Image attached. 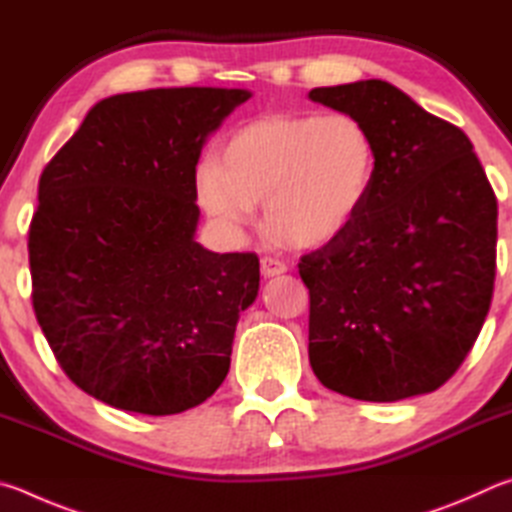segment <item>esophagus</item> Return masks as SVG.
<instances>
[{"label": "esophagus", "mask_w": 512, "mask_h": 512, "mask_svg": "<svg viewBox=\"0 0 512 512\" xmlns=\"http://www.w3.org/2000/svg\"><path fill=\"white\" fill-rule=\"evenodd\" d=\"M261 272H263V276H279L283 272H288V265L279 261V258H274V256H263Z\"/></svg>", "instance_id": "1"}]
</instances>
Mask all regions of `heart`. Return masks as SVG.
<instances>
[{"label":"heart","mask_w":512,"mask_h":512,"mask_svg":"<svg viewBox=\"0 0 512 512\" xmlns=\"http://www.w3.org/2000/svg\"><path fill=\"white\" fill-rule=\"evenodd\" d=\"M375 146L355 116L270 114L242 125L218 159L197 170V200L240 229L265 202V227L292 247H321L351 227L369 200Z\"/></svg>","instance_id":"obj_1"}]
</instances>
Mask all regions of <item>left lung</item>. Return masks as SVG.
Listing matches in <instances>:
<instances>
[{
  "label": "left lung",
  "instance_id": "left-lung-1",
  "mask_svg": "<svg viewBox=\"0 0 512 512\" xmlns=\"http://www.w3.org/2000/svg\"><path fill=\"white\" fill-rule=\"evenodd\" d=\"M364 123L375 177L342 236L301 256L308 355L324 387L369 402L436 391L472 351L497 270V197L472 141L384 80L317 87Z\"/></svg>",
  "mask_w": 512,
  "mask_h": 512
}]
</instances>
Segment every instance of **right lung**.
Masks as SVG:
<instances>
[{"label": "right lung", "mask_w": 512, "mask_h": 512, "mask_svg": "<svg viewBox=\"0 0 512 512\" xmlns=\"http://www.w3.org/2000/svg\"><path fill=\"white\" fill-rule=\"evenodd\" d=\"M245 89L175 87L96 103L44 166L29 227L31 299L60 369L105 405L197 407L227 378L254 251L195 242V166Z\"/></svg>", "instance_id": "obj_1"}]
</instances>
